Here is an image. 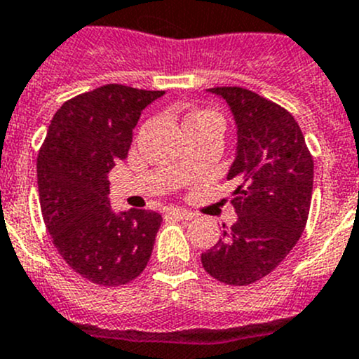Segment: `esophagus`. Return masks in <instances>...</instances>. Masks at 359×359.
Masks as SVG:
<instances>
[{
	"mask_svg": "<svg viewBox=\"0 0 359 359\" xmlns=\"http://www.w3.org/2000/svg\"><path fill=\"white\" fill-rule=\"evenodd\" d=\"M165 215L172 216V218H178V219H191L194 218V212L187 211V209H181V208H169L165 211Z\"/></svg>",
	"mask_w": 359,
	"mask_h": 359,
	"instance_id": "1",
	"label": "esophagus"
}]
</instances>
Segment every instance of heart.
<instances>
[{
	"instance_id": "1",
	"label": "heart",
	"mask_w": 359,
	"mask_h": 359,
	"mask_svg": "<svg viewBox=\"0 0 359 359\" xmlns=\"http://www.w3.org/2000/svg\"><path fill=\"white\" fill-rule=\"evenodd\" d=\"M209 111H194V113H188L187 116H184V122H187V120H194V118H198V116H204V115H208Z\"/></svg>"
}]
</instances>
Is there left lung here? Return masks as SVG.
Segmentation results:
<instances>
[{
	"instance_id": "left-lung-1",
	"label": "left lung",
	"mask_w": 359,
	"mask_h": 359,
	"mask_svg": "<svg viewBox=\"0 0 359 359\" xmlns=\"http://www.w3.org/2000/svg\"><path fill=\"white\" fill-rule=\"evenodd\" d=\"M209 92L229 102L237 126L233 180L237 222L202 253V267L230 286H248L271 274L299 243L309 218L314 162L299 123L274 101L243 87Z\"/></svg>"
}]
</instances>
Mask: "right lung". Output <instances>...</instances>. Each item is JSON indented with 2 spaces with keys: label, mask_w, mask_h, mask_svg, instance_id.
<instances>
[{
  "label": "right lung",
  "mask_w": 359,
  "mask_h": 359,
  "mask_svg": "<svg viewBox=\"0 0 359 359\" xmlns=\"http://www.w3.org/2000/svg\"><path fill=\"white\" fill-rule=\"evenodd\" d=\"M161 95L120 83L74 95L57 109L38 151L52 243L76 274L99 286L127 285L150 262L162 216L147 209L115 215L108 172L127 157L141 111Z\"/></svg>",
  "instance_id": "obj_1"
}]
</instances>
